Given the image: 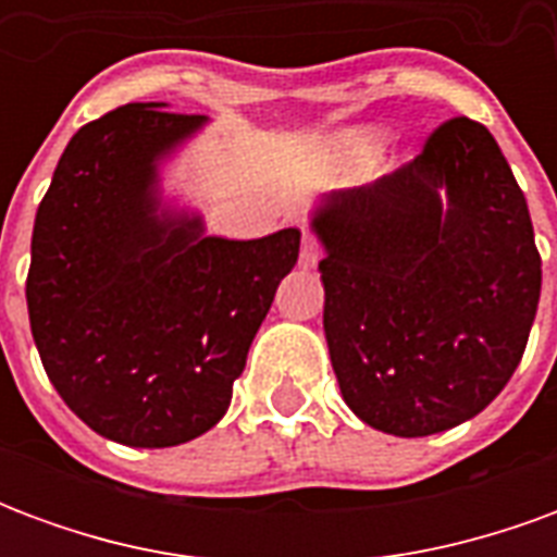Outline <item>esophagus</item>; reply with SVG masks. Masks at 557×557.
<instances>
[{
  "mask_svg": "<svg viewBox=\"0 0 557 557\" xmlns=\"http://www.w3.org/2000/svg\"><path fill=\"white\" fill-rule=\"evenodd\" d=\"M319 262V244L310 232H304V242H301V265L304 268H315Z\"/></svg>",
  "mask_w": 557,
  "mask_h": 557,
  "instance_id": "34e87169",
  "label": "esophagus"
}]
</instances>
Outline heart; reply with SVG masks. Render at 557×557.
<instances>
[{
    "label": "heart",
    "mask_w": 557,
    "mask_h": 557,
    "mask_svg": "<svg viewBox=\"0 0 557 557\" xmlns=\"http://www.w3.org/2000/svg\"><path fill=\"white\" fill-rule=\"evenodd\" d=\"M379 148H382V134L375 127H355V131L343 134V139H339V154L349 163L370 160Z\"/></svg>",
    "instance_id": "obj_1"
}]
</instances>
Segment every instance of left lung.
Here are the masks:
<instances>
[{
    "mask_svg": "<svg viewBox=\"0 0 557 557\" xmlns=\"http://www.w3.org/2000/svg\"><path fill=\"white\" fill-rule=\"evenodd\" d=\"M339 394L399 438L466 423L522 361L540 301L525 194L490 131L444 122L409 166L310 211Z\"/></svg>",
    "mask_w": 557,
    "mask_h": 557,
    "instance_id": "1",
    "label": "left lung"
}]
</instances>
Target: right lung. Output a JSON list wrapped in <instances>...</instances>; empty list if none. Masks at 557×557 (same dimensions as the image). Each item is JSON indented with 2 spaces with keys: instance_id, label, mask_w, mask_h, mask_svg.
<instances>
[{
  "instance_id": "1",
  "label": "right lung",
  "mask_w": 557,
  "mask_h": 557,
  "mask_svg": "<svg viewBox=\"0 0 557 557\" xmlns=\"http://www.w3.org/2000/svg\"><path fill=\"white\" fill-rule=\"evenodd\" d=\"M127 103L79 127L32 230L29 325L50 382L86 426L175 447L230 409L301 232L208 235L163 190V166L208 125Z\"/></svg>"
}]
</instances>
